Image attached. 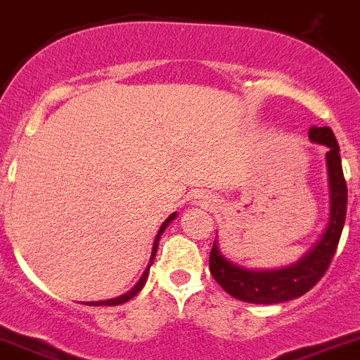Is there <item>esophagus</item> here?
Returning a JSON list of instances; mask_svg holds the SVG:
<instances>
[{
	"label": "esophagus",
	"instance_id": "1",
	"mask_svg": "<svg viewBox=\"0 0 360 360\" xmlns=\"http://www.w3.org/2000/svg\"><path fill=\"white\" fill-rule=\"evenodd\" d=\"M190 200L193 205H200V207H212V205H216V202H218V198L214 197L212 193H209V191H193V193L190 195Z\"/></svg>",
	"mask_w": 360,
	"mask_h": 360
}]
</instances>
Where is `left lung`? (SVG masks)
Wrapping results in <instances>:
<instances>
[{
  "instance_id": "1",
  "label": "left lung",
  "mask_w": 360,
  "mask_h": 360,
  "mask_svg": "<svg viewBox=\"0 0 360 360\" xmlns=\"http://www.w3.org/2000/svg\"><path fill=\"white\" fill-rule=\"evenodd\" d=\"M309 141L326 146L327 184H329V218L316 243L294 264L280 269H248L223 257L218 240L209 255V269L219 287L239 301L251 304H278L292 301L311 290L336 253L345 216H347V183L341 167L340 146L327 127L309 128Z\"/></svg>"
}]
</instances>
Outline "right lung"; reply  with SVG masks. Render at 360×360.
Masks as SVG:
<instances>
[{"label":"right lung","mask_w":360,"mask_h":360,"mask_svg":"<svg viewBox=\"0 0 360 360\" xmlns=\"http://www.w3.org/2000/svg\"><path fill=\"white\" fill-rule=\"evenodd\" d=\"M177 218V212H172V214L169 216V218L165 219V221L162 223V226H160V230H158V233H156V237H155V240H153V250H151V258H149V264H148V267H146V271L144 273H142V276H141V280L137 281V283L134 285V287L130 288V290L128 292H124L123 295H120V297H114V299H107V301H96V302H87V304L89 306H117V304H123V302H128L130 301V299H134L135 295L139 294V292L142 290V288H144V285H146V281H148V276H149V269H151V265H153V262H155V257H156V251H158V243H160V237H162V233L165 232V229L167 226L170 225V223L174 221V219Z\"/></svg>","instance_id":"obj_1"}]
</instances>
